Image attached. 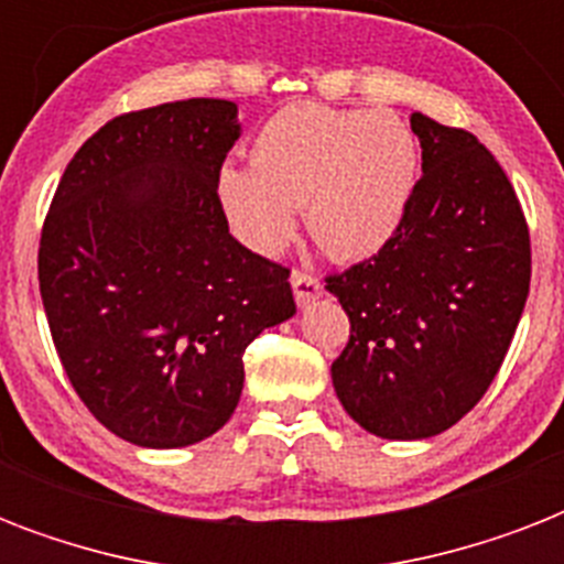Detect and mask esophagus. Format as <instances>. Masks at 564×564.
<instances>
[{"instance_id":"1","label":"esophagus","mask_w":564,"mask_h":564,"mask_svg":"<svg viewBox=\"0 0 564 564\" xmlns=\"http://www.w3.org/2000/svg\"><path fill=\"white\" fill-rule=\"evenodd\" d=\"M292 292H295V301H299V307H307L313 301L322 295V281H318L316 274L310 272H292Z\"/></svg>"}]
</instances>
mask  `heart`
Masks as SVG:
<instances>
[{
    "instance_id": "heart-1",
    "label": "heart",
    "mask_w": 564,
    "mask_h": 564,
    "mask_svg": "<svg viewBox=\"0 0 564 564\" xmlns=\"http://www.w3.org/2000/svg\"><path fill=\"white\" fill-rule=\"evenodd\" d=\"M419 175V143L392 110L286 105L251 140V166L225 163L216 198L251 251L278 254L295 207L327 254L369 257L401 228Z\"/></svg>"
}]
</instances>
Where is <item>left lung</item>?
I'll use <instances>...</instances> for the list:
<instances>
[{
    "label": "left lung",
    "instance_id": "left-lung-1",
    "mask_svg": "<svg viewBox=\"0 0 564 564\" xmlns=\"http://www.w3.org/2000/svg\"><path fill=\"white\" fill-rule=\"evenodd\" d=\"M421 178L375 257L327 278L351 322L336 398L380 438H430L477 406L530 292V230L495 154L463 128L410 117Z\"/></svg>",
    "mask_w": 564,
    "mask_h": 564
}]
</instances>
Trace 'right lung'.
<instances>
[{"instance_id": "right-lung-1", "label": "right lung", "mask_w": 564, "mask_h": 564, "mask_svg": "<svg viewBox=\"0 0 564 564\" xmlns=\"http://www.w3.org/2000/svg\"><path fill=\"white\" fill-rule=\"evenodd\" d=\"M237 105L166 101L101 126L43 221L40 299L69 383L140 447L213 436L242 394V354L295 316L290 269L230 237L216 175Z\"/></svg>"}]
</instances>
